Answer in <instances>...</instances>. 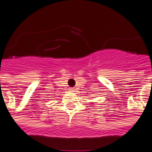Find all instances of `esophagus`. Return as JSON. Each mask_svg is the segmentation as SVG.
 Masks as SVG:
<instances>
[{
	"instance_id": "1",
	"label": "esophagus",
	"mask_w": 152,
	"mask_h": 152,
	"mask_svg": "<svg viewBox=\"0 0 152 152\" xmlns=\"http://www.w3.org/2000/svg\"><path fill=\"white\" fill-rule=\"evenodd\" d=\"M70 91H71V92H74V91H75V89H73V88H71V89H70Z\"/></svg>"
}]
</instances>
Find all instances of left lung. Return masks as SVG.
<instances>
[{"mask_svg": "<svg viewBox=\"0 0 152 152\" xmlns=\"http://www.w3.org/2000/svg\"><path fill=\"white\" fill-rule=\"evenodd\" d=\"M93 104V103H92V104Z\"/></svg>", "mask_w": 152, "mask_h": 152, "instance_id": "obj_1", "label": "left lung"}]
</instances>
